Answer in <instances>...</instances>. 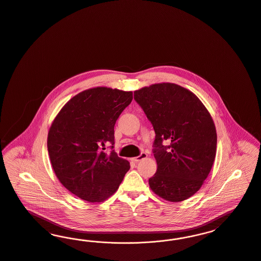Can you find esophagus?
I'll return each mask as SVG.
<instances>
[{"instance_id": "esophagus-1", "label": "esophagus", "mask_w": 261, "mask_h": 261, "mask_svg": "<svg viewBox=\"0 0 261 261\" xmlns=\"http://www.w3.org/2000/svg\"><path fill=\"white\" fill-rule=\"evenodd\" d=\"M146 157H147V154L145 153V152H142L139 156L133 157L131 160H132V161H134V162H139V161H141V160L145 159Z\"/></svg>"}]
</instances>
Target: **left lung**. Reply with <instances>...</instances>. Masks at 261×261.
I'll return each instance as SVG.
<instances>
[{"label":"left lung","instance_id":"8db88e82","mask_svg":"<svg viewBox=\"0 0 261 261\" xmlns=\"http://www.w3.org/2000/svg\"><path fill=\"white\" fill-rule=\"evenodd\" d=\"M152 123L157 171L148 179L161 198L180 202L194 195L208 177L217 152V130L208 110L187 88L170 83L134 91ZM165 141L169 145L163 146Z\"/></svg>","mask_w":261,"mask_h":261}]
</instances>
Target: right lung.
Returning <instances> with one entry per match:
<instances>
[{
	"label": "right lung",
	"mask_w": 261,
	"mask_h": 261,
	"mask_svg": "<svg viewBox=\"0 0 261 261\" xmlns=\"http://www.w3.org/2000/svg\"><path fill=\"white\" fill-rule=\"evenodd\" d=\"M132 91L98 86L64 105L47 135V149L59 181L79 198L100 203L118 189L129 162L105 146L115 144V124Z\"/></svg>",
	"instance_id": "add662e5"
}]
</instances>
